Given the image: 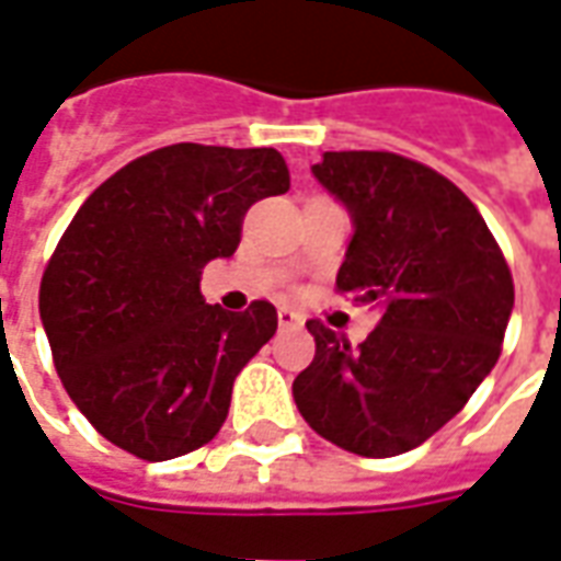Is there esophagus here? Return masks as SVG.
Segmentation results:
<instances>
[{
    "label": "esophagus",
    "instance_id": "obj_1",
    "mask_svg": "<svg viewBox=\"0 0 561 561\" xmlns=\"http://www.w3.org/2000/svg\"><path fill=\"white\" fill-rule=\"evenodd\" d=\"M301 322H305V317L296 313V310H289V308L277 310V325H280V329H298Z\"/></svg>",
    "mask_w": 561,
    "mask_h": 561
}]
</instances>
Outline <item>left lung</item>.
<instances>
[{
  "mask_svg": "<svg viewBox=\"0 0 561 561\" xmlns=\"http://www.w3.org/2000/svg\"><path fill=\"white\" fill-rule=\"evenodd\" d=\"M353 220L337 289L379 308L365 343L310 320L317 355L293 398L322 439L394 457L431 439L493 370L514 308L505 256L472 199L391 151H325L310 167Z\"/></svg>",
  "mask_w": 561,
  "mask_h": 561,
  "instance_id": "8db88e82",
  "label": "left lung"
}]
</instances>
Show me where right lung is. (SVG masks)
Segmentation results:
<instances>
[{"mask_svg":"<svg viewBox=\"0 0 561 561\" xmlns=\"http://www.w3.org/2000/svg\"><path fill=\"white\" fill-rule=\"evenodd\" d=\"M286 187L280 151L175 142L122 167L73 215L38 310L65 391L104 439L142 460L215 439L277 310L206 305L199 277L236 253L244 211Z\"/></svg>","mask_w":561,"mask_h":561,"instance_id":"1","label":"right lung"}]
</instances>
